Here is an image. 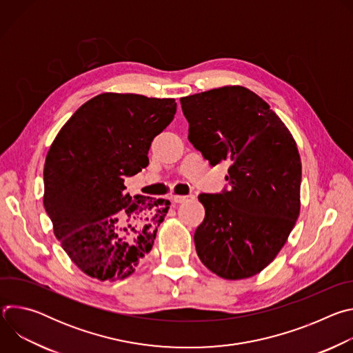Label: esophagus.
I'll list each match as a JSON object with an SVG mask.
<instances>
[{
    "instance_id": "obj_1",
    "label": "esophagus",
    "mask_w": 353,
    "mask_h": 353,
    "mask_svg": "<svg viewBox=\"0 0 353 353\" xmlns=\"http://www.w3.org/2000/svg\"><path fill=\"white\" fill-rule=\"evenodd\" d=\"M190 198H192L191 195H172V201L176 204H183L185 201H188Z\"/></svg>"
}]
</instances>
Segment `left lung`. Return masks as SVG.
Here are the masks:
<instances>
[{
    "instance_id": "left-lung-1",
    "label": "left lung",
    "mask_w": 353,
    "mask_h": 353,
    "mask_svg": "<svg viewBox=\"0 0 353 353\" xmlns=\"http://www.w3.org/2000/svg\"><path fill=\"white\" fill-rule=\"evenodd\" d=\"M188 141L212 166L228 162L230 190L199 194L205 218L194 233L203 264L225 279L261 272L288 240L300 212L296 142L247 88L223 86L180 99Z\"/></svg>"
}]
</instances>
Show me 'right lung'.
<instances>
[{
    "mask_svg": "<svg viewBox=\"0 0 353 353\" xmlns=\"http://www.w3.org/2000/svg\"><path fill=\"white\" fill-rule=\"evenodd\" d=\"M176 114L174 99L102 93L64 124L44 163L43 204L72 263L100 281L130 276L154 245L168 199L127 194L150 142Z\"/></svg>",
    "mask_w": 353,
    "mask_h": 353,
    "instance_id": "obj_1",
    "label": "right lung"
}]
</instances>
